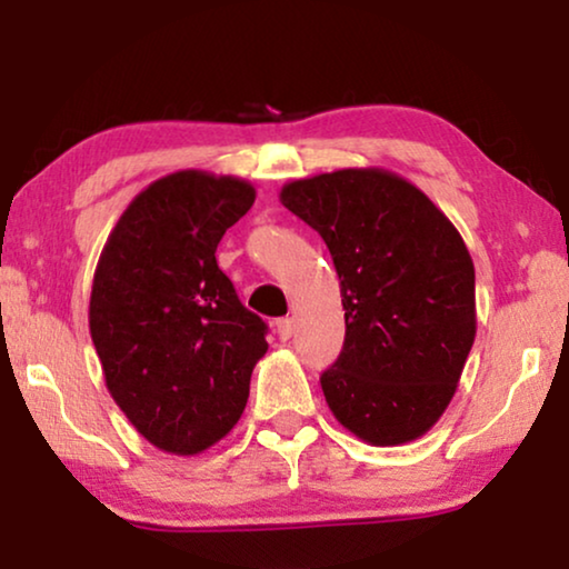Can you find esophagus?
<instances>
[{"label":"esophagus","mask_w":569,"mask_h":569,"mask_svg":"<svg viewBox=\"0 0 569 569\" xmlns=\"http://www.w3.org/2000/svg\"><path fill=\"white\" fill-rule=\"evenodd\" d=\"M292 331H295L292 318H279V321H277V337L287 341V339H292Z\"/></svg>","instance_id":"34e87169"}]
</instances>
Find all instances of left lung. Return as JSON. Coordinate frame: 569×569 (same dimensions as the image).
I'll list each match as a JSON object with an SVG mask.
<instances>
[{
  "mask_svg": "<svg viewBox=\"0 0 569 569\" xmlns=\"http://www.w3.org/2000/svg\"><path fill=\"white\" fill-rule=\"evenodd\" d=\"M279 201L329 248L345 347L321 376L333 417L370 446H403L453 399L477 337L473 261L453 222L407 178L345 168Z\"/></svg>",
  "mask_w": 569,
  "mask_h": 569,
  "instance_id": "1",
  "label": "left lung"
}]
</instances>
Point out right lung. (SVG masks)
Here are the masks:
<instances>
[{"instance_id": "add662e5", "label": "right lung", "mask_w": 569, "mask_h": 569, "mask_svg": "<svg viewBox=\"0 0 569 569\" xmlns=\"http://www.w3.org/2000/svg\"><path fill=\"white\" fill-rule=\"evenodd\" d=\"M253 199L243 178L178 170L131 199L98 259L90 337L108 393L166 453L197 456L236 427L269 349L214 259Z\"/></svg>"}]
</instances>
